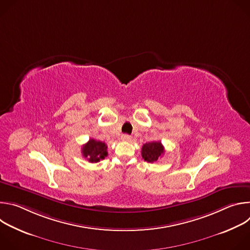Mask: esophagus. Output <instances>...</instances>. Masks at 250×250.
Segmentation results:
<instances>
[{
	"mask_svg": "<svg viewBox=\"0 0 250 250\" xmlns=\"http://www.w3.org/2000/svg\"><path fill=\"white\" fill-rule=\"evenodd\" d=\"M131 139V136L128 134H123L122 135V140L123 141H129Z\"/></svg>",
	"mask_w": 250,
	"mask_h": 250,
	"instance_id": "34e87169",
	"label": "esophagus"
}]
</instances>
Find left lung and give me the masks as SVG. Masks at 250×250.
I'll return each mask as SVG.
<instances>
[{"instance_id":"1","label":"left lung","mask_w":250,"mask_h":250,"mask_svg":"<svg viewBox=\"0 0 250 250\" xmlns=\"http://www.w3.org/2000/svg\"><path fill=\"white\" fill-rule=\"evenodd\" d=\"M164 153V147L160 141L146 142L141 148V156L147 162L157 161Z\"/></svg>"}]
</instances>
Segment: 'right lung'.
<instances>
[{"mask_svg":"<svg viewBox=\"0 0 250 250\" xmlns=\"http://www.w3.org/2000/svg\"><path fill=\"white\" fill-rule=\"evenodd\" d=\"M106 148H108V146H105L104 142L91 138L86 145L83 146L82 154L89 162L97 163L105 156H108Z\"/></svg>","mask_w":250,"mask_h":250,"instance_id":"obj_1","label":"right lung"}]
</instances>
